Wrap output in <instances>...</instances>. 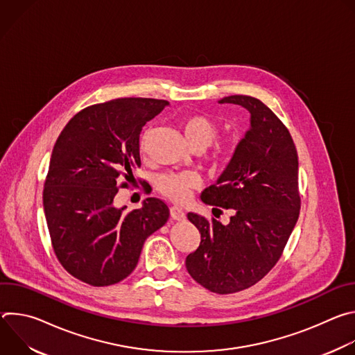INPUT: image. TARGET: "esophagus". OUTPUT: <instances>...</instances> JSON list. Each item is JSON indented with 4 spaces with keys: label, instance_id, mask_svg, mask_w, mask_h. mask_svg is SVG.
Listing matches in <instances>:
<instances>
[{
    "label": "esophagus",
    "instance_id": "1",
    "mask_svg": "<svg viewBox=\"0 0 355 355\" xmlns=\"http://www.w3.org/2000/svg\"><path fill=\"white\" fill-rule=\"evenodd\" d=\"M170 215H171V218H173L174 220H184V219H185L184 211H182L181 208H177V207H173V208L170 209Z\"/></svg>",
    "mask_w": 355,
    "mask_h": 355
}]
</instances>
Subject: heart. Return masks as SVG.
<instances>
[{
    "label": "heart",
    "instance_id": "b5f03b06",
    "mask_svg": "<svg viewBox=\"0 0 355 355\" xmlns=\"http://www.w3.org/2000/svg\"><path fill=\"white\" fill-rule=\"evenodd\" d=\"M180 128L191 148L204 150L209 147L219 133V128L214 119L202 114L187 115L180 121ZM143 144V143H141ZM233 153V146L229 141L216 144L214 160L225 164ZM200 185V178L192 173H166L157 178L159 191L167 198L184 204L191 196L192 189Z\"/></svg>",
    "mask_w": 355,
    "mask_h": 355
}]
</instances>
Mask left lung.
Returning a JSON list of instances; mask_svg holds the SVG:
<instances>
[{
  "mask_svg": "<svg viewBox=\"0 0 355 355\" xmlns=\"http://www.w3.org/2000/svg\"><path fill=\"white\" fill-rule=\"evenodd\" d=\"M219 104L241 105L250 129L216 181L200 199L234 209L229 225L189 212L200 233L185 260L189 275L211 292L227 295L263 279L279 260L300 209L297 153L292 136L260 99L230 95Z\"/></svg>",
  "mask_w": 355,
  "mask_h": 355,
  "instance_id": "8db88e82",
  "label": "left lung"
}]
</instances>
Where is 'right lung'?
I'll use <instances>...</instances> for the list:
<instances>
[{
  "label": "right lung",
  "mask_w": 355,
  "mask_h": 355,
  "mask_svg": "<svg viewBox=\"0 0 355 355\" xmlns=\"http://www.w3.org/2000/svg\"><path fill=\"white\" fill-rule=\"evenodd\" d=\"M168 101L119 98L84 108L64 126L50 157L43 208L55 254L74 278L108 286L136 267L144 240L168 220V207L146 198L128 212L114 207L140 166L139 136ZM123 175L126 183L119 185Z\"/></svg>",
  "instance_id": "right-lung-1"
}]
</instances>
